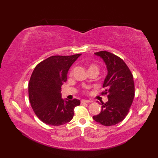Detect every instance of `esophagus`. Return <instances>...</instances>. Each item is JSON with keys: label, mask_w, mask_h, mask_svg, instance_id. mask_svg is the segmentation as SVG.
Listing matches in <instances>:
<instances>
[{"label": "esophagus", "mask_w": 158, "mask_h": 158, "mask_svg": "<svg viewBox=\"0 0 158 158\" xmlns=\"http://www.w3.org/2000/svg\"><path fill=\"white\" fill-rule=\"evenodd\" d=\"M91 101H89V100H81V103L83 104V103H89Z\"/></svg>", "instance_id": "obj_1"}]
</instances>
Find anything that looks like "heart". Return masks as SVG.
<instances>
[{"mask_svg": "<svg viewBox=\"0 0 158 158\" xmlns=\"http://www.w3.org/2000/svg\"><path fill=\"white\" fill-rule=\"evenodd\" d=\"M88 70L89 71H91V70H97V71H98V67L95 64H91L88 66ZM70 73H72V72Z\"/></svg>", "mask_w": 158, "mask_h": 158, "instance_id": "1", "label": "heart"}]
</instances>
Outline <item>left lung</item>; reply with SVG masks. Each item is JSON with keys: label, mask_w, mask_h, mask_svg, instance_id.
Instances as JSON below:
<instances>
[{"label": "left lung", "mask_w": 158, "mask_h": 158, "mask_svg": "<svg viewBox=\"0 0 158 158\" xmlns=\"http://www.w3.org/2000/svg\"><path fill=\"white\" fill-rule=\"evenodd\" d=\"M94 54L106 66L107 75L102 85L105 89L102 94H108V101L102 103L101 111L93 119L103 126H113L124 119L132 105L135 97L133 76L119 57L106 51Z\"/></svg>", "instance_id": "left-lung-1"}]
</instances>
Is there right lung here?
<instances>
[{
    "instance_id": "add662e5",
    "label": "right lung",
    "mask_w": 158,
    "mask_h": 158,
    "mask_svg": "<svg viewBox=\"0 0 158 158\" xmlns=\"http://www.w3.org/2000/svg\"><path fill=\"white\" fill-rule=\"evenodd\" d=\"M81 55L53 56L36 65L28 84L30 102L39 119L49 126H61L74 116L80 100L63 99L61 86L70 66Z\"/></svg>"
}]
</instances>
